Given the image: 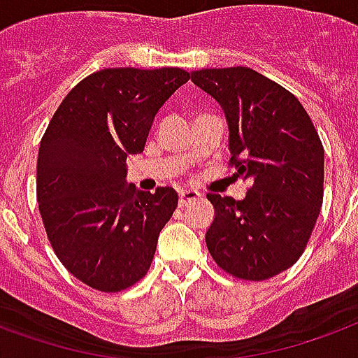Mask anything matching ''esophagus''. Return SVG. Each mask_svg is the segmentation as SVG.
<instances>
[{
    "label": "esophagus",
    "mask_w": 358,
    "mask_h": 358,
    "mask_svg": "<svg viewBox=\"0 0 358 358\" xmlns=\"http://www.w3.org/2000/svg\"><path fill=\"white\" fill-rule=\"evenodd\" d=\"M199 197H201V193L195 192V189H180L178 203H180V206H186L187 203L199 199Z\"/></svg>",
    "instance_id": "obj_1"
}]
</instances>
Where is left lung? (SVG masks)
Segmentation results:
<instances>
[{
	"label": "left lung",
	"mask_w": 358,
	"mask_h": 358,
	"mask_svg": "<svg viewBox=\"0 0 358 358\" xmlns=\"http://www.w3.org/2000/svg\"><path fill=\"white\" fill-rule=\"evenodd\" d=\"M192 81L222 106L245 199L208 193L214 220L208 252L224 271L266 280L294 266L322 205L324 150L300 100L256 70L193 71Z\"/></svg>",
	"instance_id": "1"
}]
</instances>
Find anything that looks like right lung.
<instances>
[{
    "mask_svg": "<svg viewBox=\"0 0 358 358\" xmlns=\"http://www.w3.org/2000/svg\"><path fill=\"white\" fill-rule=\"evenodd\" d=\"M189 79L180 68H106L79 81L39 144L38 203L58 260L102 292L148 273L178 193L127 186V157L144 152L153 119Z\"/></svg>",
    "mask_w": 358,
    "mask_h": 358,
    "instance_id": "add662e5",
    "label": "right lung"
}]
</instances>
